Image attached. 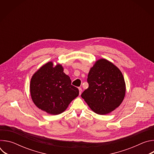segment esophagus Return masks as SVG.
<instances>
[{
    "label": "esophagus",
    "instance_id": "obj_1",
    "mask_svg": "<svg viewBox=\"0 0 154 154\" xmlns=\"http://www.w3.org/2000/svg\"><path fill=\"white\" fill-rule=\"evenodd\" d=\"M79 95H80L82 94V90L81 88H79Z\"/></svg>",
    "mask_w": 154,
    "mask_h": 154
}]
</instances>
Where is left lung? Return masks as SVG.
Listing matches in <instances>:
<instances>
[{"label":"left lung","mask_w":154,"mask_h":154,"mask_svg":"<svg viewBox=\"0 0 154 154\" xmlns=\"http://www.w3.org/2000/svg\"><path fill=\"white\" fill-rule=\"evenodd\" d=\"M87 81L89 86L81 96L94 113L106 115L121 104L125 94V83L122 72L112 62L104 58L96 61Z\"/></svg>","instance_id":"1"}]
</instances>
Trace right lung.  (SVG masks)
I'll return each instance as SVG.
<instances>
[{"mask_svg": "<svg viewBox=\"0 0 154 154\" xmlns=\"http://www.w3.org/2000/svg\"><path fill=\"white\" fill-rule=\"evenodd\" d=\"M32 99L41 110L57 115L64 112L79 94L77 88L71 85L70 77L63 72L60 64H44L33 75L30 85Z\"/></svg>", "mask_w": 154, "mask_h": 154, "instance_id": "obj_1", "label": "right lung"}]
</instances>
